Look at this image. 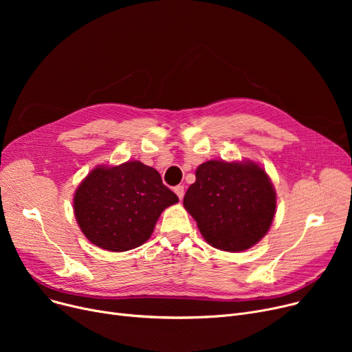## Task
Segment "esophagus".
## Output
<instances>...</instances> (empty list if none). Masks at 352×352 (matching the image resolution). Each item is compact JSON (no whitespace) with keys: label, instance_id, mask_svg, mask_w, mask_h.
Segmentation results:
<instances>
[{"label":"esophagus","instance_id":"1","mask_svg":"<svg viewBox=\"0 0 352 352\" xmlns=\"http://www.w3.org/2000/svg\"><path fill=\"white\" fill-rule=\"evenodd\" d=\"M174 191H175V194L178 195V198L182 199V197H184V187H182V186H177V187L174 188Z\"/></svg>","mask_w":352,"mask_h":352}]
</instances>
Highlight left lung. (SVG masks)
<instances>
[{
  "instance_id": "8db88e82",
  "label": "left lung",
  "mask_w": 352,
  "mask_h": 352,
  "mask_svg": "<svg viewBox=\"0 0 352 352\" xmlns=\"http://www.w3.org/2000/svg\"><path fill=\"white\" fill-rule=\"evenodd\" d=\"M184 207L210 245L238 252L251 248L268 232L276 195L258 164L214 160L197 168Z\"/></svg>"
}]
</instances>
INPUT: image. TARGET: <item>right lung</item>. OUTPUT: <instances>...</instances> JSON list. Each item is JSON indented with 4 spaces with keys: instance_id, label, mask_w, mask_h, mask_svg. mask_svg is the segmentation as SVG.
<instances>
[{
    "instance_id": "right-lung-1",
    "label": "right lung",
    "mask_w": 352,
    "mask_h": 352,
    "mask_svg": "<svg viewBox=\"0 0 352 352\" xmlns=\"http://www.w3.org/2000/svg\"><path fill=\"white\" fill-rule=\"evenodd\" d=\"M175 202L178 197L155 168L128 161L92 170L74 195V214L92 244L121 252L142 245L161 212Z\"/></svg>"
}]
</instances>
